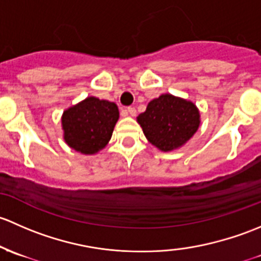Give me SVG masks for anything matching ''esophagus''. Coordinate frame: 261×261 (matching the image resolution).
Instances as JSON below:
<instances>
[{"label": "esophagus", "mask_w": 261, "mask_h": 261, "mask_svg": "<svg viewBox=\"0 0 261 261\" xmlns=\"http://www.w3.org/2000/svg\"><path fill=\"white\" fill-rule=\"evenodd\" d=\"M127 113L129 115H132V117H134V115L137 114V111H136V108H134V107H129V108L127 109Z\"/></svg>", "instance_id": "obj_1"}]
</instances>
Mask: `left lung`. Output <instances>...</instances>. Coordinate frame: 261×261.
Returning <instances> with one entry per match:
<instances>
[{
  "label": "left lung",
  "instance_id": "1",
  "mask_svg": "<svg viewBox=\"0 0 261 261\" xmlns=\"http://www.w3.org/2000/svg\"><path fill=\"white\" fill-rule=\"evenodd\" d=\"M144 136L162 152L181 148L201 124L200 111L191 100L162 94L147 106L146 112L137 117Z\"/></svg>",
  "mask_w": 261,
  "mask_h": 261
}]
</instances>
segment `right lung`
Here are the masks:
<instances>
[{
    "label": "right lung",
    "mask_w": 261,
    "mask_h": 261,
    "mask_svg": "<svg viewBox=\"0 0 261 261\" xmlns=\"http://www.w3.org/2000/svg\"><path fill=\"white\" fill-rule=\"evenodd\" d=\"M118 119L117 104L88 96L61 115L64 141L82 154H96L109 143Z\"/></svg>",
    "instance_id": "1"
}]
</instances>
